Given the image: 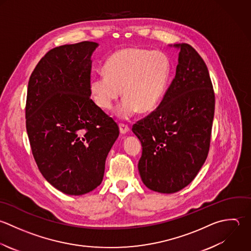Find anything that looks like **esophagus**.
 <instances>
[{"mask_svg":"<svg viewBox=\"0 0 251 251\" xmlns=\"http://www.w3.org/2000/svg\"><path fill=\"white\" fill-rule=\"evenodd\" d=\"M119 130H120V133L124 135V134H126V133L129 132L130 128H129V126L126 125V124H119Z\"/></svg>","mask_w":251,"mask_h":251,"instance_id":"1","label":"esophagus"}]
</instances>
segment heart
<instances>
[{"instance_id": "1", "label": "heart", "mask_w": 251, "mask_h": 251, "mask_svg": "<svg viewBox=\"0 0 251 251\" xmlns=\"http://www.w3.org/2000/svg\"><path fill=\"white\" fill-rule=\"evenodd\" d=\"M171 61L161 51L125 48L112 53L103 66L104 74L94 75L89 88L96 104L102 109L112 108L121 96L116 114L129 119L139 110L152 111L161 101L171 75Z\"/></svg>"}]
</instances>
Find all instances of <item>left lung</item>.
<instances>
[{
	"mask_svg": "<svg viewBox=\"0 0 251 251\" xmlns=\"http://www.w3.org/2000/svg\"><path fill=\"white\" fill-rule=\"evenodd\" d=\"M173 47L180 50L175 78L158 107L132 128L143 147L142 181L161 194L181 191L198 175L208 154L215 109L201 56L189 44Z\"/></svg>",
	"mask_w": 251,
	"mask_h": 251,
	"instance_id": "obj_1",
	"label": "left lung"
}]
</instances>
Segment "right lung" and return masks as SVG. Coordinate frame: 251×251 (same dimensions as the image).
<instances>
[{"label": "right lung", "mask_w": 251, "mask_h": 251, "mask_svg": "<svg viewBox=\"0 0 251 251\" xmlns=\"http://www.w3.org/2000/svg\"><path fill=\"white\" fill-rule=\"evenodd\" d=\"M99 44L49 50L32 72L25 107L34 159L56 190L81 196L99 187L106 156L119 136L114 120L91 99V56Z\"/></svg>", "instance_id": "right-lung-1"}]
</instances>
